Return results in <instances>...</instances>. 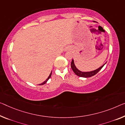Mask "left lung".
<instances>
[{
	"label": "left lung",
	"mask_w": 125,
	"mask_h": 125,
	"mask_svg": "<svg viewBox=\"0 0 125 125\" xmlns=\"http://www.w3.org/2000/svg\"><path fill=\"white\" fill-rule=\"evenodd\" d=\"M105 64H106V62L103 64L102 66H101V67H99V68L95 69L94 70L91 71V72H82V71L79 70V69L75 66V65L74 64V61L73 59L72 62H71V67H72V70H73L74 73L76 75L80 76V77L89 78L91 77L92 76H94V75L97 74L99 70H101V69L103 68V66H104Z\"/></svg>",
	"instance_id": "1"
}]
</instances>
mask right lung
I'll use <instances>...</instances> for the list:
<instances>
[{
  "instance_id": "add662e5",
  "label": "right lung",
  "mask_w": 125,
  "mask_h": 125,
  "mask_svg": "<svg viewBox=\"0 0 125 125\" xmlns=\"http://www.w3.org/2000/svg\"><path fill=\"white\" fill-rule=\"evenodd\" d=\"M51 74H52V71H51V73H50V75H49V77H48V78H47V79H46V80L45 82H43L42 83H41V84H40V85H43V84H45V83H46V82H47L48 81V80H49V79H50V77H51Z\"/></svg>"
}]
</instances>
